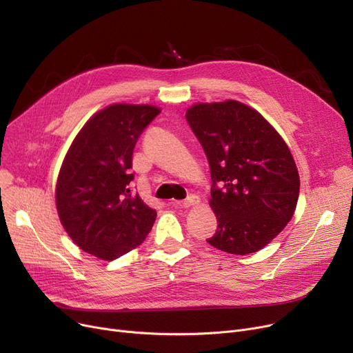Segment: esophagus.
<instances>
[{
	"label": "esophagus",
	"mask_w": 353,
	"mask_h": 353,
	"mask_svg": "<svg viewBox=\"0 0 353 353\" xmlns=\"http://www.w3.org/2000/svg\"><path fill=\"white\" fill-rule=\"evenodd\" d=\"M200 201V197L196 196V194H190L186 200L183 201H179V200H172L170 203L174 206H183V208H190V206H194V205H199Z\"/></svg>",
	"instance_id": "obj_1"
}]
</instances>
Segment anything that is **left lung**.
<instances>
[{
    "label": "left lung",
    "mask_w": 353,
    "mask_h": 353,
    "mask_svg": "<svg viewBox=\"0 0 353 353\" xmlns=\"http://www.w3.org/2000/svg\"><path fill=\"white\" fill-rule=\"evenodd\" d=\"M186 119L209 160L213 248L249 254L265 248L292 219L301 180L288 144L252 107L226 100L199 103Z\"/></svg>",
    "instance_id": "obj_1"
}]
</instances>
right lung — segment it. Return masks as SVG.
Wrapping results in <instances>:
<instances>
[{
  "instance_id": "1",
  "label": "right lung",
  "mask_w": 353,
  "mask_h": 353,
  "mask_svg": "<svg viewBox=\"0 0 353 353\" xmlns=\"http://www.w3.org/2000/svg\"><path fill=\"white\" fill-rule=\"evenodd\" d=\"M148 104H111L92 116L71 143L55 188V205L68 236L101 261L144 242L156 220L132 192L134 145L160 113Z\"/></svg>"
}]
</instances>
